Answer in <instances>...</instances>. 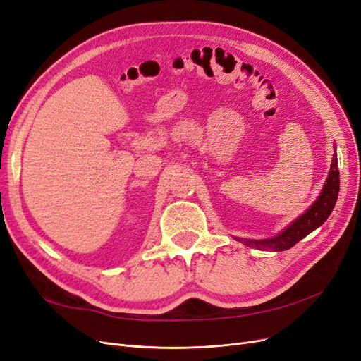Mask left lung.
Instances as JSON below:
<instances>
[{"label":"left lung","mask_w":361,"mask_h":361,"mask_svg":"<svg viewBox=\"0 0 361 361\" xmlns=\"http://www.w3.org/2000/svg\"><path fill=\"white\" fill-rule=\"evenodd\" d=\"M339 194V169H338V155L334 154L331 159V166L329 171V178L322 186V191L319 192L315 203L310 206L305 214H302L295 221H293L290 226L282 230L275 238L270 239H238L242 243L257 247V250H271V251H287L293 247L297 242H300L309 233H312L318 228L321 224H324L326 219L330 216L331 210L336 204Z\"/></svg>","instance_id":"8db88e82"}]
</instances>
